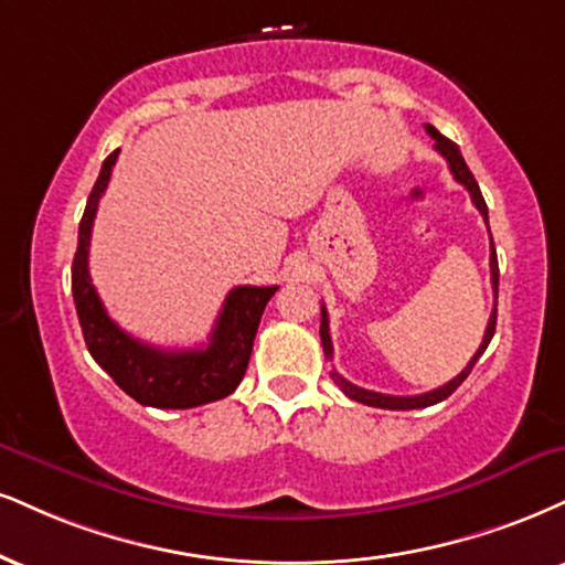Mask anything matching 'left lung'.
Segmentation results:
<instances>
[{"mask_svg": "<svg viewBox=\"0 0 565 565\" xmlns=\"http://www.w3.org/2000/svg\"><path fill=\"white\" fill-rule=\"evenodd\" d=\"M426 131H429L431 139L437 141V145H434V147H437V152L441 154V158L447 160V166H450V173L455 175V181L463 183V186L468 189V194H471V202H473V205H477L481 217H484L487 226H489L487 202H484V196H481V189H479L477 179H473V173L468 171V166H466L463 154H460L458 145H452V141L447 139V136H441L434 126H426ZM489 270H492V289H494V297H498L500 268H498V253H494V244H492V255H489ZM494 323H498V308H492V316H489L484 339H481L477 355L468 360L466 369L460 371L458 376L452 379V382H447L445 386H439V390H431V392H424V394H413V397H397V394L371 392V390H363V386L350 384L348 379L339 376L337 371L331 373V376H334V382L339 384V390L348 394L350 399H355V403H363V405H371V407H384V411H416V407L437 405V403H441V399L450 397V394H452L455 390H458L460 384L466 382V376H468V373H471L473 365H477V360H479L481 355H484L487 344L492 342V337H494ZM321 344H323V355H326V358H334V344H331V337H329V312H326L323 305H321Z\"/></svg>", "mask_w": 565, "mask_h": 565, "instance_id": "obj_1", "label": "left lung"}]
</instances>
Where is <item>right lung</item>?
I'll return each mask as SVG.
<instances>
[{"label": "right lung", "instance_id": "add662e5", "mask_svg": "<svg viewBox=\"0 0 565 565\" xmlns=\"http://www.w3.org/2000/svg\"><path fill=\"white\" fill-rule=\"evenodd\" d=\"M120 149L102 162L99 179L86 200L78 226V249L73 257V300L92 358L113 376V382L136 403L149 407H196L228 397L247 371L263 310L278 287H236L228 291L210 342L200 350H160L126 334L107 316L92 276L88 242L99 196L105 194Z\"/></svg>", "mask_w": 565, "mask_h": 565}]
</instances>
